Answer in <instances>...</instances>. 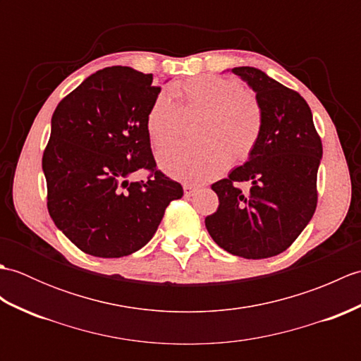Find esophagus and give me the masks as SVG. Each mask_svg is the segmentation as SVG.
Here are the masks:
<instances>
[{
  "label": "esophagus",
  "mask_w": 361,
  "mask_h": 361,
  "mask_svg": "<svg viewBox=\"0 0 361 361\" xmlns=\"http://www.w3.org/2000/svg\"><path fill=\"white\" fill-rule=\"evenodd\" d=\"M183 189H185V195L190 197L197 190V186H194V185H185V186H183Z\"/></svg>",
  "instance_id": "34e87169"
}]
</instances>
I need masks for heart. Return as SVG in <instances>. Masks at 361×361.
I'll return each instance as SVG.
<instances>
[{"instance_id":"b5f03b06","label":"heart","mask_w":361,"mask_h":361,"mask_svg":"<svg viewBox=\"0 0 361 361\" xmlns=\"http://www.w3.org/2000/svg\"><path fill=\"white\" fill-rule=\"evenodd\" d=\"M180 106L161 93L152 102L145 128L157 149L181 135L183 116L202 114L197 144L176 145L159 153V167L176 180L203 183L225 171L229 159L248 158L262 133L264 113L257 97L240 83L220 75H200L175 88Z\"/></svg>"}]
</instances>
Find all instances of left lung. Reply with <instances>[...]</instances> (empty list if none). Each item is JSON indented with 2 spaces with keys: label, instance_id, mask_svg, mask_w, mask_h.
Listing matches in <instances>:
<instances>
[{
  "label": "left lung",
  "instance_id": "8db88e82",
  "mask_svg": "<svg viewBox=\"0 0 361 361\" xmlns=\"http://www.w3.org/2000/svg\"><path fill=\"white\" fill-rule=\"evenodd\" d=\"M231 73L256 93L264 126L247 163L211 186L219 208L204 225L231 255L267 259L286 251L313 217L323 144L301 94L257 68L239 66ZM242 180L250 183L247 193L235 186Z\"/></svg>",
  "mask_w": 361,
  "mask_h": 361
}]
</instances>
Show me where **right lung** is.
<instances>
[{
    "instance_id": "obj_1",
    "label": "right lung",
    "mask_w": 361,
    "mask_h": 361,
    "mask_svg": "<svg viewBox=\"0 0 361 361\" xmlns=\"http://www.w3.org/2000/svg\"><path fill=\"white\" fill-rule=\"evenodd\" d=\"M128 66L99 70L63 97L43 152L48 211L75 247L96 257L141 250L163 220L180 183L158 171L145 118L161 88ZM147 180L130 182L136 170Z\"/></svg>"
}]
</instances>
